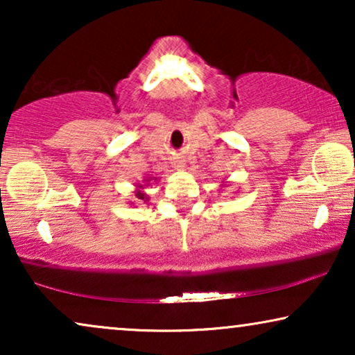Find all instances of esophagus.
I'll return each mask as SVG.
<instances>
[{"mask_svg":"<svg viewBox=\"0 0 355 355\" xmlns=\"http://www.w3.org/2000/svg\"><path fill=\"white\" fill-rule=\"evenodd\" d=\"M173 166H174V168H176V169H181V168L184 166V162H182V159H179V158H176V159H174V162H173Z\"/></svg>","mask_w":355,"mask_h":355,"instance_id":"obj_1","label":"esophagus"}]
</instances>
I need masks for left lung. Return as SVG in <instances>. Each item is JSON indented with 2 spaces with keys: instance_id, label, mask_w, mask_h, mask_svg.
<instances>
[{
  "instance_id": "left-lung-1",
  "label": "left lung",
  "mask_w": 355,
  "mask_h": 355,
  "mask_svg": "<svg viewBox=\"0 0 355 355\" xmlns=\"http://www.w3.org/2000/svg\"><path fill=\"white\" fill-rule=\"evenodd\" d=\"M226 186H230V184H226V182L221 184V187H226Z\"/></svg>"
}]
</instances>
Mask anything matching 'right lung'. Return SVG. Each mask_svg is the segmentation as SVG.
Returning a JSON list of instances; mask_svg holds the SVG:
<instances>
[{
    "mask_svg": "<svg viewBox=\"0 0 355 355\" xmlns=\"http://www.w3.org/2000/svg\"><path fill=\"white\" fill-rule=\"evenodd\" d=\"M155 181H157V178H147V179H144V181L140 182V184H135V191H134L135 198L147 202L148 200V196H147V192H145V189H147L150 184L155 182Z\"/></svg>",
    "mask_w": 355,
    "mask_h": 355,
    "instance_id": "obj_1",
    "label": "right lung"
}]
</instances>
